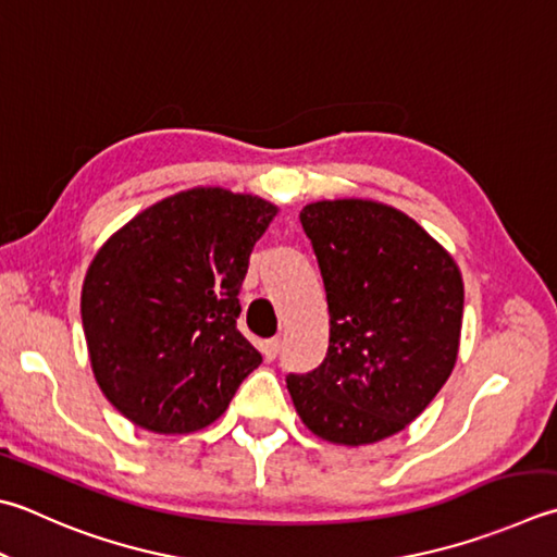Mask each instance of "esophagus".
<instances>
[{
	"instance_id": "34e87169",
	"label": "esophagus",
	"mask_w": 557,
	"mask_h": 557,
	"mask_svg": "<svg viewBox=\"0 0 557 557\" xmlns=\"http://www.w3.org/2000/svg\"><path fill=\"white\" fill-rule=\"evenodd\" d=\"M281 351V342L278 339H267L264 344H261V354H264L267 361H274L276 356Z\"/></svg>"
}]
</instances>
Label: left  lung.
Returning a JSON list of instances; mask_svg holds the SVG:
<instances>
[{
    "instance_id": "left-lung-1",
    "label": "left lung",
    "mask_w": 557,
    "mask_h": 557,
    "mask_svg": "<svg viewBox=\"0 0 557 557\" xmlns=\"http://www.w3.org/2000/svg\"><path fill=\"white\" fill-rule=\"evenodd\" d=\"M300 223L327 293L330 346L288 393L314 436L375 444L414 422L456 366L463 278L454 257L393 206L308 203Z\"/></svg>"
}]
</instances>
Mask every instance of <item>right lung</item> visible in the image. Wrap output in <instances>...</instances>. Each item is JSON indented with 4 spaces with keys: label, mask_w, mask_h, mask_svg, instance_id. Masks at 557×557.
<instances>
[{
    "label": "right lung",
    "mask_w": 557,
    "mask_h": 557,
    "mask_svg": "<svg viewBox=\"0 0 557 557\" xmlns=\"http://www.w3.org/2000/svg\"><path fill=\"white\" fill-rule=\"evenodd\" d=\"M278 208L198 186L145 208L91 259L82 324L101 393L135 426L191 434L261 354L237 330L249 255Z\"/></svg>",
    "instance_id": "1"
}]
</instances>
